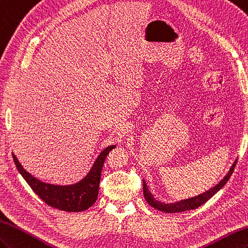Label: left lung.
Returning a JSON list of instances; mask_svg holds the SVG:
<instances>
[{"label":"left lung","mask_w":248,"mask_h":248,"mask_svg":"<svg viewBox=\"0 0 248 248\" xmlns=\"http://www.w3.org/2000/svg\"><path fill=\"white\" fill-rule=\"evenodd\" d=\"M235 163H236V159H235V161L233 162V164L232 166V168L229 169L228 173L225 175V177L221 181H219L217 185H216L213 186V188L209 189L208 191L203 192V193H202L200 195L191 197V199L183 200V201L176 202H173V203H164V202H158V201L154 199L153 194L151 193L150 191H148V188H147L146 183L144 180H143V194H144V197H145L146 202H148V205L152 206L153 208L157 209V210H159V211H162V212H166V213H177V212L193 210V209H196V208H199L200 206L203 205V203H205L207 201L210 200L214 194L217 193V192L221 190L225 185H226L228 179L230 178V176H232V174L233 173Z\"/></svg>","instance_id":"left-lung-1"}]
</instances>
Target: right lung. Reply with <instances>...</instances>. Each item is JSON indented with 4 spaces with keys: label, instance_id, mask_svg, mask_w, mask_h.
Masks as SVG:
<instances>
[{
    "label": "right lung",
    "instance_id": "add662e5",
    "mask_svg": "<svg viewBox=\"0 0 248 248\" xmlns=\"http://www.w3.org/2000/svg\"><path fill=\"white\" fill-rule=\"evenodd\" d=\"M114 147L115 145L106 147L97 156L89 173L78 183L70 186H56L43 183L23 169L15 154H13V158L22 177L26 180L32 191L48 206L63 211L80 212L90 208L96 202L104 162L109 152Z\"/></svg>",
    "mask_w": 248,
    "mask_h": 248
}]
</instances>
